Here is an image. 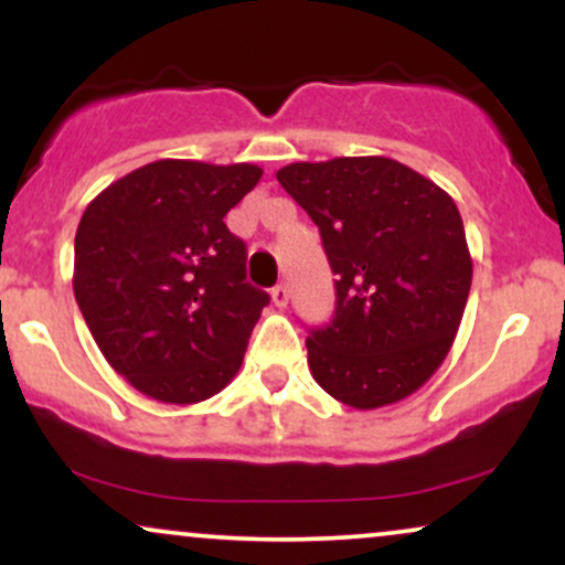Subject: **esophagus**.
Listing matches in <instances>:
<instances>
[{"label": "esophagus", "mask_w": 565, "mask_h": 565, "mask_svg": "<svg viewBox=\"0 0 565 565\" xmlns=\"http://www.w3.org/2000/svg\"><path fill=\"white\" fill-rule=\"evenodd\" d=\"M270 300H274L276 308H287V302H289V289L284 287V284H278V287H274V291H270Z\"/></svg>", "instance_id": "esophagus-1"}]
</instances>
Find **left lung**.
Instances as JSON below:
<instances>
[{
	"label": "left lung",
	"mask_w": 565,
	"mask_h": 565,
	"mask_svg": "<svg viewBox=\"0 0 565 565\" xmlns=\"http://www.w3.org/2000/svg\"><path fill=\"white\" fill-rule=\"evenodd\" d=\"M276 178L319 225L337 276L334 319L305 340L313 380L361 412L417 393L449 355L472 284L454 199L387 157L295 161Z\"/></svg>",
	"instance_id": "1"
}]
</instances>
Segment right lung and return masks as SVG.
Masks as SVG:
<instances>
[{"instance_id":"right-lung-1","label":"right lung","mask_w":565,"mask_h":565,"mask_svg":"<svg viewBox=\"0 0 565 565\" xmlns=\"http://www.w3.org/2000/svg\"><path fill=\"white\" fill-rule=\"evenodd\" d=\"M257 164L159 159L89 201L74 242V297L106 361L161 404H199L244 361L268 295L223 217Z\"/></svg>"}]
</instances>
